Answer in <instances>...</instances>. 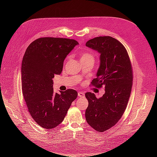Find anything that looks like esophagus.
<instances>
[{
    "mask_svg": "<svg viewBox=\"0 0 157 157\" xmlns=\"http://www.w3.org/2000/svg\"><path fill=\"white\" fill-rule=\"evenodd\" d=\"M78 96L80 97V98H84L85 97V94L82 92H78Z\"/></svg>",
    "mask_w": 157,
    "mask_h": 157,
    "instance_id": "esophagus-1",
    "label": "esophagus"
}]
</instances>
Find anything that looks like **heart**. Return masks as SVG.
<instances>
[{"instance_id": "b5f03b06", "label": "heart", "mask_w": 157, "mask_h": 157, "mask_svg": "<svg viewBox=\"0 0 157 157\" xmlns=\"http://www.w3.org/2000/svg\"><path fill=\"white\" fill-rule=\"evenodd\" d=\"M80 55V60H84V59L94 60V56L92 54H90L87 52H82Z\"/></svg>"}]
</instances>
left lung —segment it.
Wrapping results in <instances>:
<instances>
[{
  "instance_id": "left-lung-1",
  "label": "left lung",
  "mask_w": 157,
  "mask_h": 157,
  "mask_svg": "<svg viewBox=\"0 0 157 157\" xmlns=\"http://www.w3.org/2000/svg\"><path fill=\"white\" fill-rule=\"evenodd\" d=\"M86 46L100 54V65L92 86H105V94L97 98L86 92L88 106L85 112L88 124L103 132L115 126L126 110L133 82L132 63L125 47L109 36L89 40Z\"/></svg>"
}]
</instances>
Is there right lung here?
<instances>
[{
    "mask_svg": "<svg viewBox=\"0 0 157 157\" xmlns=\"http://www.w3.org/2000/svg\"><path fill=\"white\" fill-rule=\"evenodd\" d=\"M78 42L65 38L42 37L29 45L21 63V87L31 116L38 124L52 129L62 122L77 98L75 90L55 93L53 78L60 75L63 61Z\"/></svg>",
    "mask_w": 157,
    "mask_h": 157,
    "instance_id": "obj_1",
    "label": "right lung"
}]
</instances>
